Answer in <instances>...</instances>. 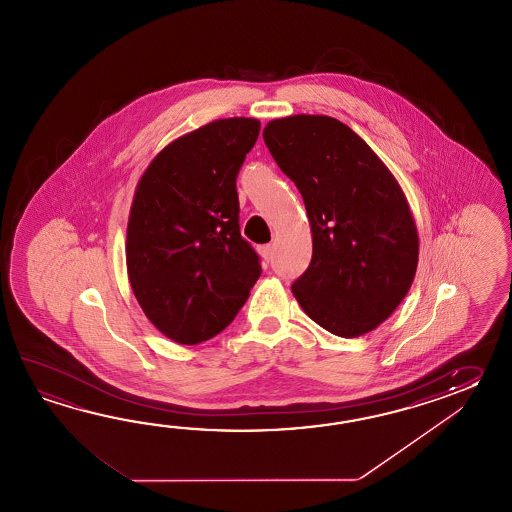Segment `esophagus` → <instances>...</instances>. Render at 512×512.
Here are the masks:
<instances>
[{"label": "esophagus", "instance_id": "obj_1", "mask_svg": "<svg viewBox=\"0 0 512 512\" xmlns=\"http://www.w3.org/2000/svg\"><path fill=\"white\" fill-rule=\"evenodd\" d=\"M260 256H261V260L265 261V263H269V260H271V258H272L271 245H261Z\"/></svg>", "mask_w": 512, "mask_h": 512}]
</instances>
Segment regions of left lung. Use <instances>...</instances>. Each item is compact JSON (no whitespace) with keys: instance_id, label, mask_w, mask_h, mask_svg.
<instances>
[{"instance_id":"left-lung-1","label":"left lung","mask_w":512,"mask_h":512,"mask_svg":"<svg viewBox=\"0 0 512 512\" xmlns=\"http://www.w3.org/2000/svg\"><path fill=\"white\" fill-rule=\"evenodd\" d=\"M263 141L300 190L311 225L313 258L294 298L333 335L370 333L403 302L417 271L419 236L403 188L333 117L271 120Z\"/></svg>"}]
</instances>
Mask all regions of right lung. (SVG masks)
I'll return each instance as SVG.
<instances>
[{"instance_id": "add662e5", "label": "right lung", "mask_w": 512, "mask_h": 512, "mask_svg": "<svg viewBox=\"0 0 512 512\" xmlns=\"http://www.w3.org/2000/svg\"><path fill=\"white\" fill-rule=\"evenodd\" d=\"M260 120L208 122L166 144L141 175L126 230L131 291L144 315L177 344L216 337L260 278L241 238L236 177Z\"/></svg>"}]
</instances>
